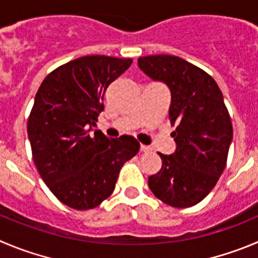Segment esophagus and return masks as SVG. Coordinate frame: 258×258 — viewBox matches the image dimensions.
Here are the masks:
<instances>
[{
  "instance_id": "esophagus-1",
  "label": "esophagus",
  "mask_w": 258,
  "mask_h": 258,
  "mask_svg": "<svg viewBox=\"0 0 258 258\" xmlns=\"http://www.w3.org/2000/svg\"><path fill=\"white\" fill-rule=\"evenodd\" d=\"M140 151L141 153H148V151H150V148L146 145H141L140 146Z\"/></svg>"
}]
</instances>
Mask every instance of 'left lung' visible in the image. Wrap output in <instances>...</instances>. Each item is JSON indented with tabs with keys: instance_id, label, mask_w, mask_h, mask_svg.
<instances>
[{
	"instance_id": "obj_1",
	"label": "left lung",
	"mask_w": 258,
	"mask_h": 258,
	"mask_svg": "<svg viewBox=\"0 0 258 258\" xmlns=\"http://www.w3.org/2000/svg\"><path fill=\"white\" fill-rule=\"evenodd\" d=\"M137 64L151 80L169 88V121L175 126V151L159 153L162 169L149 177V187L173 208L196 205L215 187L233 140L223 94L210 75L179 57H140Z\"/></svg>"
}]
</instances>
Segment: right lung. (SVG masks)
Here are the masks:
<instances>
[{
    "label": "right lung",
    "instance_id": "1",
    "mask_svg": "<svg viewBox=\"0 0 258 258\" xmlns=\"http://www.w3.org/2000/svg\"><path fill=\"white\" fill-rule=\"evenodd\" d=\"M131 58L85 56L62 64L43 80L28 119L33 160L54 196L75 210L99 206L114 191L122 165L140 144L132 136L108 139L96 130L110 83Z\"/></svg>",
    "mask_w": 258,
    "mask_h": 258
}]
</instances>
